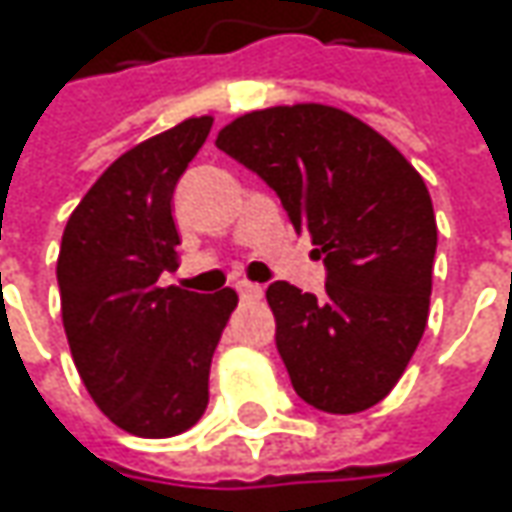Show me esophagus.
<instances>
[{"mask_svg": "<svg viewBox=\"0 0 512 512\" xmlns=\"http://www.w3.org/2000/svg\"><path fill=\"white\" fill-rule=\"evenodd\" d=\"M237 295L243 300H260L263 298V286L249 283V280H240V283H237Z\"/></svg>", "mask_w": 512, "mask_h": 512, "instance_id": "34e87169", "label": "esophagus"}]
</instances>
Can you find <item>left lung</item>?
<instances>
[{"mask_svg":"<svg viewBox=\"0 0 512 512\" xmlns=\"http://www.w3.org/2000/svg\"><path fill=\"white\" fill-rule=\"evenodd\" d=\"M217 148L275 191L326 266V295L275 280L266 300L292 387L315 410L352 415L387 398L424 335L438 229L407 157L332 105L237 117Z\"/></svg>","mask_w":512,"mask_h":512,"instance_id":"left-lung-1","label":"left lung"}]
</instances>
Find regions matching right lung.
<instances>
[{"mask_svg":"<svg viewBox=\"0 0 512 512\" xmlns=\"http://www.w3.org/2000/svg\"><path fill=\"white\" fill-rule=\"evenodd\" d=\"M212 131L191 117L134 145L102 171L62 232L56 283L79 378L120 430L186 433L209 404V369L234 289L160 286L177 269V180Z\"/></svg>","mask_w":512,"mask_h":512,"instance_id":"right-lung-1","label":"right lung"}]
</instances>
